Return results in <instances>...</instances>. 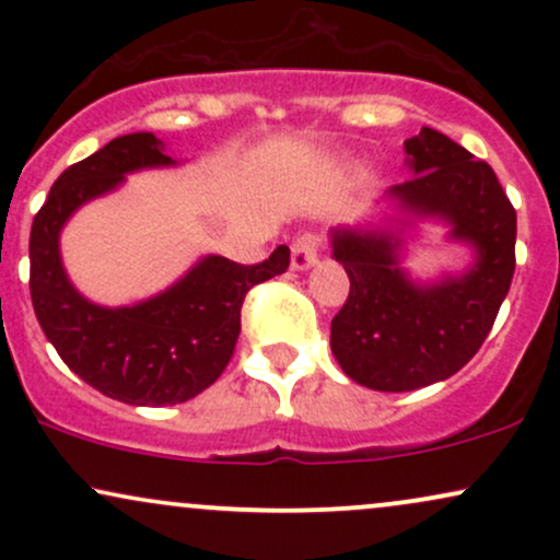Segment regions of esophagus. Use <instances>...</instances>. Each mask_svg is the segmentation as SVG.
Returning a JSON list of instances; mask_svg holds the SVG:
<instances>
[{"mask_svg":"<svg viewBox=\"0 0 560 560\" xmlns=\"http://www.w3.org/2000/svg\"><path fill=\"white\" fill-rule=\"evenodd\" d=\"M324 244H326L324 234H316V231H305V234H300L292 244V268H298V271L311 268L320 255V249H324Z\"/></svg>","mask_w":560,"mask_h":560,"instance_id":"1","label":"esophagus"}]
</instances>
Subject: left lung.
<instances>
[{"instance_id": "obj_1", "label": "left lung", "mask_w": 560, "mask_h": 560, "mask_svg": "<svg viewBox=\"0 0 560 560\" xmlns=\"http://www.w3.org/2000/svg\"><path fill=\"white\" fill-rule=\"evenodd\" d=\"M413 176L392 186L405 208L442 215L455 240L477 247L460 279L416 287L397 268L389 234H334L350 294L331 318V352L352 382L410 392L442 382L479 352L516 271V210L485 160L434 128L405 141Z\"/></svg>"}]
</instances>
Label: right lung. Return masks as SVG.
<instances>
[{"instance_id":"obj_1","label":"right lung","mask_w":560,"mask_h":560,"mask_svg":"<svg viewBox=\"0 0 560 560\" xmlns=\"http://www.w3.org/2000/svg\"><path fill=\"white\" fill-rule=\"evenodd\" d=\"M171 163L155 133L113 139L60 173L31 226L28 284L38 326L73 374L128 405H176L208 389L234 358L244 294L289 268V247L279 244L255 266L205 258L168 292L133 307L110 311L83 300L62 271V223L126 173Z\"/></svg>"}]
</instances>
